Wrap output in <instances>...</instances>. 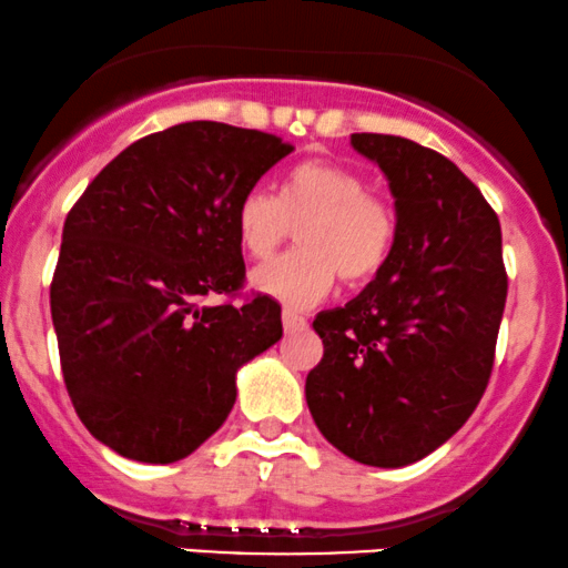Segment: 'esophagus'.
I'll use <instances>...</instances> for the list:
<instances>
[{"instance_id": "esophagus-1", "label": "esophagus", "mask_w": 568, "mask_h": 568, "mask_svg": "<svg viewBox=\"0 0 568 568\" xmlns=\"http://www.w3.org/2000/svg\"><path fill=\"white\" fill-rule=\"evenodd\" d=\"M282 324H284V332H300V328H305L307 321L303 316H297L295 311H284Z\"/></svg>"}]
</instances>
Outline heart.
Returning <instances> with one entry per match:
<instances>
[{
    "label": "heart",
    "mask_w": 568,
    "mask_h": 568,
    "mask_svg": "<svg viewBox=\"0 0 568 568\" xmlns=\"http://www.w3.org/2000/svg\"><path fill=\"white\" fill-rule=\"evenodd\" d=\"M297 229L300 247L252 273V290L286 307H311L337 284L379 276L397 242L395 205L368 181L332 160H305L278 197L255 186L236 205V236L252 261H265Z\"/></svg>",
    "instance_id": "heart-1"
}]
</instances>
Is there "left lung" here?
Here are the masks:
<instances>
[{
    "mask_svg": "<svg viewBox=\"0 0 568 568\" xmlns=\"http://www.w3.org/2000/svg\"><path fill=\"white\" fill-rule=\"evenodd\" d=\"M349 144L389 181L397 242L358 297L313 321L324 358L305 400L347 458L400 468L447 443L485 395L508 295L500 223L429 146L387 134Z\"/></svg>",
    "mask_w": 568,
    "mask_h": 568,
    "instance_id": "1",
    "label": "left lung"
}]
</instances>
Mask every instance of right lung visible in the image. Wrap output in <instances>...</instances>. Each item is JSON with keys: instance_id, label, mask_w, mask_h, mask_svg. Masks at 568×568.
Returning <instances> with one entry per match:
<instances>
[{"instance_id": "right-lung-1", "label": "right lung", "mask_w": 568, "mask_h": 568, "mask_svg": "<svg viewBox=\"0 0 568 568\" xmlns=\"http://www.w3.org/2000/svg\"><path fill=\"white\" fill-rule=\"evenodd\" d=\"M295 150L215 121L179 123L110 160L70 207L49 303L62 379L83 426L142 464L186 458L221 429L236 371L282 339L244 284L236 205Z\"/></svg>"}]
</instances>
